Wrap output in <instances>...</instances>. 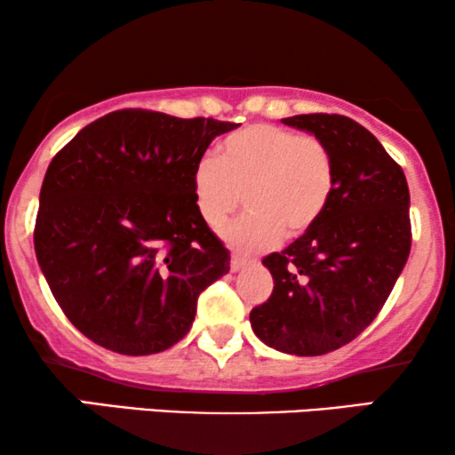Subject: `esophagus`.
Masks as SVG:
<instances>
[{
	"mask_svg": "<svg viewBox=\"0 0 455 455\" xmlns=\"http://www.w3.org/2000/svg\"><path fill=\"white\" fill-rule=\"evenodd\" d=\"M246 265H248V260H246V259H242V257H232V263H229V269H232V271L235 273V271H242V269H244Z\"/></svg>",
	"mask_w": 455,
	"mask_h": 455,
	"instance_id": "esophagus-1",
	"label": "esophagus"
}]
</instances>
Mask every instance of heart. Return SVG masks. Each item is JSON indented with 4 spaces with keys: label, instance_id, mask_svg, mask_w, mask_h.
I'll return each instance as SVG.
<instances>
[{
    "label": "heart",
    "instance_id": "obj_1",
    "mask_svg": "<svg viewBox=\"0 0 455 455\" xmlns=\"http://www.w3.org/2000/svg\"><path fill=\"white\" fill-rule=\"evenodd\" d=\"M220 157L204 155L192 170L198 215L220 228L242 204L248 213L221 229L223 240L244 252L269 248L308 232L331 201L333 157L315 136L273 124L235 130L221 142Z\"/></svg>",
    "mask_w": 455,
    "mask_h": 455
}]
</instances>
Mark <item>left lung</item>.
<instances>
[{
    "label": "left lung",
    "mask_w": 455,
    "mask_h": 455,
    "mask_svg": "<svg viewBox=\"0 0 455 455\" xmlns=\"http://www.w3.org/2000/svg\"><path fill=\"white\" fill-rule=\"evenodd\" d=\"M282 122L325 142L335 186L321 220L263 259L275 285L252 308L251 325L279 352L321 356L363 333L394 290L412 244L410 192L402 167L350 117L307 114Z\"/></svg>",
    "instance_id": "obj_1"
}]
</instances>
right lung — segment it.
I'll list each match as a JSON object with an SVG mask.
<instances>
[{
  "mask_svg": "<svg viewBox=\"0 0 455 455\" xmlns=\"http://www.w3.org/2000/svg\"><path fill=\"white\" fill-rule=\"evenodd\" d=\"M234 128L120 109L84 126L49 164L36 260L91 341L147 356L190 331L201 291L229 271L228 248L198 215L192 170Z\"/></svg>",
  "mask_w": 455,
  "mask_h": 455,
  "instance_id": "add662e5",
  "label": "right lung"
}]
</instances>
